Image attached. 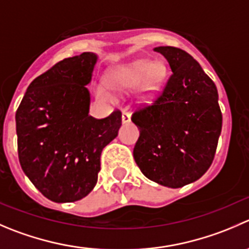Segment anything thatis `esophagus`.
Here are the masks:
<instances>
[{
  "label": "esophagus",
  "instance_id": "1",
  "mask_svg": "<svg viewBox=\"0 0 249 249\" xmlns=\"http://www.w3.org/2000/svg\"><path fill=\"white\" fill-rule=\"evenodd\" d=\"M130 120H131V114L127 112H124L122 114V122L124 123V124H126V123H130Z\"/></svg>",
  "mask_w": 249,
  "mask_h": 249
}]
</instances>
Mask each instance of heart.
I'll return each instance as SVG.
<instances>
[{"label":"heart","mask_w":249,"mask_h":249,"mask_svg":"<svg viewBox=\"0 0 249 249\" xmlns=\"http://www.w3.org/2000/svg\"><path fill=\"white\" fill-rule=\"evenodd\" d=\"M166 68L161 62H151L148 59H135L119 64L108 71L106 80L112 90L126 92L137 86V98L149 101L160 90ZM95 95L98 100L112 102L113 95L105 86H97Z\"/></svg>","instance_id":"b5f03b06"}]
</instances>
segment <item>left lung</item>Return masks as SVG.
I'll use <instances>...</instances> for the list:
<instances>
[{"instance_id":"8db88e82","label":"left lung","mask_w":249,"mask_h":249,"mask_svg":"<svg viewBox=\"0 0 249 249\" xmlns=\"http://www.w3.org/2000/svg\"><path fill=\"white\" fill-rule=\"evenodd\" d=\"M171 69L161 95L131 120L140 130L134 158L149 180L170 189L195 182L211 166L223 115L215 84L192 55L159 46Z\"/></svg>"}]
</instances>
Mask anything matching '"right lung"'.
<instances>
[{
	"mask_svg": "<svg viewBox=\"0 0 249 249\" xmlns=\"http://www.w3.org/2000/svg\"><path fill=\"white\" fill-rule=\"evenodd\" d=\"M98 55L84 52L58 62L26 89L16 113L18 156L24 174L55 203L75 202L97 183L102 149L118 136L122 113L91 117Z\"/></svg>",
	"mask_w": 249,
	"mask_h": 249,
	"instance_id": "obj_1",
	"label": "right lung"
}]
</instances>
